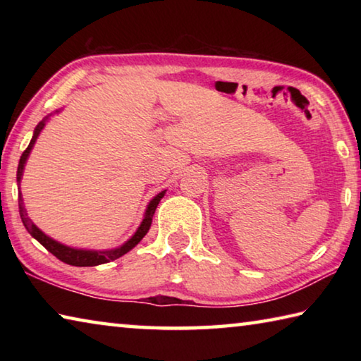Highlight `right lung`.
<instances>
[{
	"instance_id": "1",
	"label": "right lung",
	"mask_w": 361,
	"mask_h": 361,
	"mask_svg": "<svg viewBox=\"0 0 361 361\" xmlns=\"http://www.w3.org/2000/svg\"><path fill=\"white\" fill-rule=\"evenodd\" d=\"M56 113H60V109ZM51 118V114L46 116L44 119H42L38 126L35 127V132H33V137L30 140V145L28 148L23 151V154L20 156V161H19V167H17V186H19V212H20V218H22V223L25 226V229L32 234V237H35L36 240H38L42 247H44L47 252H51L56 258H59L60 261L66 262V264L70 266H78V267H87V266H99V264H105V262L109 261H114L121 258V256H124L126 253H129L133 247H137L140 240L143 239V237L148 234V231L151 228V223H152V216H154V212L157 209L159 202H161V199L164 197V194H166V189L161 191L159 194H156L154 197L149 200V204L146 205V210H145V215L142 223L135 231V234H133L129 240L122 243V245L111 248V250H87V248H76V247H68L65 245V243H60L56 239H52V237H49L47 234H44L38 226H36L32 219L28 218V213L25 210V205H23V197H22V192H20V183H22V176H23V169H25V164L28 161V156L30 152H32L33 146L36 143V140H38L41 130L46 127V122Z\"/></svg>"
}]
</instances>
